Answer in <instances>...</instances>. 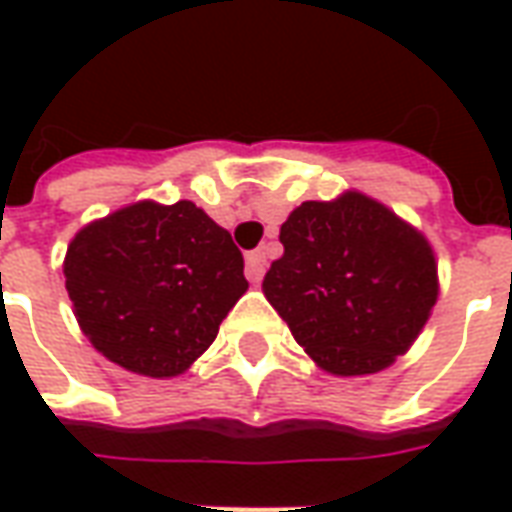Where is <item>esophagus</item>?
<instances>
[{
	"mask_svg": "<svg viewBox=\"0 0 512 512\" xmlns=\"http://www.w3.org/2000/svg\"><path fill=\"white\" fill-rule=\"evenodd\" d=\"M266 266H268V257L263 249L249 252V255H246V277H249V282H260L263 274H266Z\"/></svg>",
	"mask_w": 512,
	"mask_h": 512,
	"instance_id": "1",
	"label": "esophagus"
}]
</instances>
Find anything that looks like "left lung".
Instances as JSON below:
<instances>
[{"mask_svg":"<svg viewBox=\"0 0 512 512\" xmlns=\"http://www.w3.org/2000/svg\"><path fill=\"white\" fill-rule=\"evenodd\" d=\"M263 290L296 343L334 376H365L417 340L439 296L428 241L365 194L301 202Z\"/></svg>","mask_w":512,"mask_h":512,"instance_id":"obj_1","label":"left lung"}]
</instances>
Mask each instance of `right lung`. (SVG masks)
I'll list each match as a JSON object with an SVG mask.
<instances>
[{
  "instance_id": "add662e5",
  "label": "right lung",
  "mask_w": 512,
  "mask_h": 512,
  "mask_svg": "<svg viewBox=\"0 0 512 512\" xmlns=\"http://www.w3.org/2000/svg\"><path fill=\"white\" fill-rule=\"evenodd\" d=\"M82 332L115 365L183 373L249 288L230 233L194 202H136L84 227L65 255Z\"/></svg>"
}]
</instances>
